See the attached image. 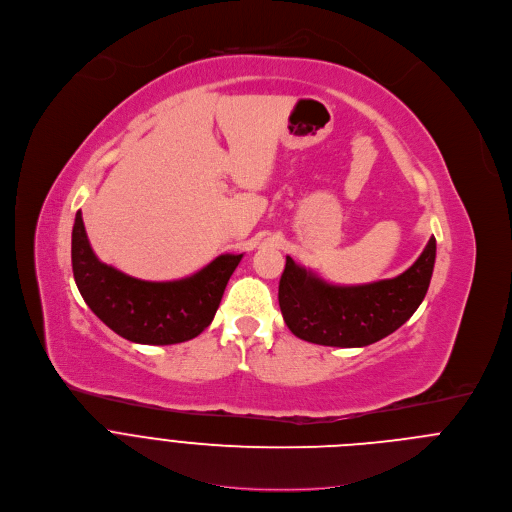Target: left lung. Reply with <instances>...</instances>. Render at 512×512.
<instances>
[{
    "label": "left lung",
    "instance_id": "left-lung-1",
    "mask_svg": "<svg viewBox=\"0 0 512 512\" xmlns=\"http://www.w3.org/2000/svg\"><path fill=\"white\" fill-rule=\"evenodd\" d=\"M437 257L429 239L421 257L401 275L367 285H331L287 257L279 307L291 333L325 347H367L395 333L423 303Z\"/></svg>",
    "mask_w": 512,
    "mask_h": 512
}]
</instances>
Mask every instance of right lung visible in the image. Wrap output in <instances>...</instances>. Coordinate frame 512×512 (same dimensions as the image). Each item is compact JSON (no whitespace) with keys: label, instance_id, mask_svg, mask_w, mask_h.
I'll use <instances>...</instances> for the list:
<instances>
[{"label":"right lung","instance_id":"add662e5","mask_svg":"<svg viewBox=\"0 0 512 512\" xmlns=\"http://www.w3.org/2000/svg\"><path fill=\"white\" fill-rule=\"evenodd\" d=\"M241 257L219 255L177 281H141L95 257L81 211L71 233L73 277L83 301L111 331L141 345H175L205 331Z\"/></svg>","mask_w":512,"mask_h":512}]
</instances>
